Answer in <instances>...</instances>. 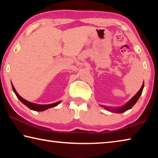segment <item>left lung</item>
<instances>
[{
    "instance_id": "8db88e82",
    "label": "left lung",
    "mask_w": 158,
    "mask_h": 158,
    "mask_svg": "<svg viewBox=\"0 0 158 158\" xmlns=\"http://www.w3.org/2000/svg\"><path fill=\"white\" fill-rule=\"evenodd\" d=\"M143 87H144V83H143L140 90H139V91L136 93V94L134 95L133 97L127 102L125 103L124 105L118 106V107H111V106H107L105 105H100V106H102L104 109H105L106 110H108L111 112H114V113H117V114L123 113V112L129 110V109H130L134 105H135L136 102H137V100H139V98H140L141 93H142Z\"/></svg>"
}]
</instances>
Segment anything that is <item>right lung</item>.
<instances>
[{"label": "right lung", "instance_id": "add662e5", "mask_svg": "<svg viewBox=\"0 0 158 158\" xmlns=\"http://www.w3.org/2000/svg\"><path fill=\"white\" fill-rule=\"evenodd\" d=\"M12 87L13 91H14V93H15V95H17V97L19 100L23 104V105H25L26 106H28L29 109H31V110L36 111H43L49 108H52V107H54V106H56L58 105H59V104L61 102V101H58V102H56L49 104V105H38V104L31 102H29L28 100H25V99H23V98H21V96L18 94V93L17 92V90H15L14 85L12 84Z\"/></svg>", "mask_w": 158, "mask_h": 158}]
</instances>
